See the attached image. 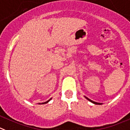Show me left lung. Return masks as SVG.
I'll return each mask as SVG.
<instances>
[{"label":"left lung","mask_w":130,"mask_h":130,"mask_svg":"<svg viewBox=\"0 0 130 130\" xmlns=\"http://www.w3.org/2000/svg\"><path fill=\"white\" fill-rule=\"evenodd\" d=\"M85 98L86 99H87V100H88V101H90L91 103H92L95 104V105H102V103H97V102L93 101L90 100V99H88V98H87V97H85Z\"/></svg>","instance_id":"8db88e82"}]
</instances>
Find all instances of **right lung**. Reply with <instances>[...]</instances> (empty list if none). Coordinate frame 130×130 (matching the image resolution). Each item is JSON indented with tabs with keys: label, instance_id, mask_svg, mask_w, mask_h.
Masks as SVG:
<instances>
[{
	"label": "right lung",
	"instance_id": "obj_1",
	"mask_svg": "<svg viewBox=\"0 0 130 130\" xmlns=\"http://www.w3.org/2000/svg\"><path fill=\"white\" fill-rule=\"evenodd\" d=\"M51 99H52V98H51V99H49V100H48V101H47L45 102V103H38V104H39V105H40V104H42H42H46V103H48V102L49 101H50Z\"/></svg>",
	"mask_w": 130,
	"mask_h": 130
}]
</instances>
